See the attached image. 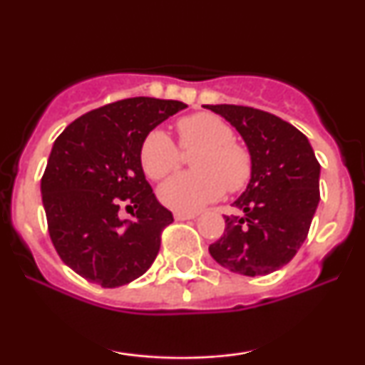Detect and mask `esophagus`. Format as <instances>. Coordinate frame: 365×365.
I'll list each match as a JSON object with an SVG mask.
<instances>
[{
    "label": "esophagus",
    "mask_w": 365,
    "mask_h": 365,
    "mask_svg": "<svg viewBox=\"0 0 365 365\" xmlns=\"http://www.w3.org/2000/svg\"><path fill=\"white\" fill-rule=\"evenodd\" d=\"M175 220L177 221H187V220H194L197 217V212H183V211H175Z\"/></svg>",
    "instance_id": "34e87169"
}]
</instances>
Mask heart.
<instances>
[{"label":"heart","mask_w":365,"mask_h":365,"mask_svg":"<svg viewBox=\"0 0 365 365\" xmlns=\"http://www.w3.org/2000/svg\"><path fill=\"white\" fill-rule=\"evenodd\" d=\"M183 150L199 149L192 158L194 171L178 173L159 188L165 206L192 212L215 202L225 194L242 190L252 177V154L235 140V132L212 113H195L177 123ZM140 165L149 178L161 180L178 168V145L163 130L154 128L140 144Z\"/></svg>","instance_id":"heart-1"}]
</instances>
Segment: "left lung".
Masks as SVG:
<instances>
[{"label":"left lung","instance_id":"1","mask_svg":"<svg viewBox=\"0 0 365 365\" xmlns=\"http://www.w3.org/2000/svg\"><path fill=\"white\" fill-rule=\"evenodd\" d=\"M244 137L252 177L225 216V233L209 245L217 264L244 276H266L288 264L307 238L319 204L321 165L300 130L267 111L235 104L204 106Z\"/></svg>","mask_w":365,"mask_h":365}]
</instances>
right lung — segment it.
I'll return each mask as SVG.
<instances>
[{"label": "right lung", "instance_id": "add662e5", "mask_svg": "<svg viewBox=\"0 0 365 365\" xmlns=\"http://www.w3.org/2000/svg\"><path fill=\"white\" fill-rule=\"evenodd\" d=\"M183 108L171 99H121L82 115L54 140L41 178L48 232L61 261L87 282L123 287L156 259L173 215L144 177L140 144ZM120 207L132 222L120 220Z\"/></svg>", "mask_w": 365, "mask_h": 365}]
</instances>
